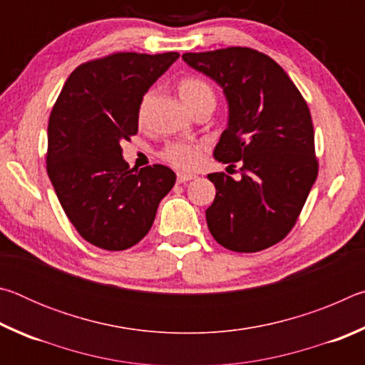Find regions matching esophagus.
<instances>
[{
    "mask_svg": "<svg viewBox=\"0 0 365 365\" xmlns=\"http://www.w3.org/2000/svg\"><path fill=\"white\" fill-rule=\"evenodd\" d=\"M193 178H196V175H193V174H183V172H178V174H177V180H178V183L190 182V180H193Z\"/></svg>",
    "mask_w": 365,
    "mask_h": 365,
    "instance_id": "obj_1",
    "label": "esophagus"
}]
</instances>
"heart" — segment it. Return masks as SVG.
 Segmentation results:
<instances>
[{
	"label": "heart",
	"mask_w": 365,
	"mask_h": 365,
	"mask_svg": "<svg viewBox=\"0 0 365 365\" xmlns=\"http://www.w3.org/2000/svg\"><path fill=\"white\" fill-rule=\"evenodd\" d=\"M178 93H180L182 101L187 104L190 110L195 109L197 104L215 100L211 85L197 77L182 78L180 82H178ZM153 91H148V93H145V96L141 98L138 108L140 122L145 120L148 109H150V104L153 101ZM163 158L178 169L190 170L196 168L197 163H200L201 146L196 143H170L169 146H165V150L163 151Z\"/></svg>",
	"instance_id": "1"
}]
</instances>
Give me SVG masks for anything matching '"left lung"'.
<instances>
[{
  "instance_id": "left-lung-1",
  "label": "left lung",
  "mask_w": 365,
  "mask_h": 365,
  "mask_svg": "<svg viewBox=\"0 0 365 365\" xmlns=\"http://www.w3.org/2000/svg\"><path fill=\"white\" fill-rule=\"evenodd\" d=\"M191 69L224 91L228 120L214 148L219 163L240 164V180L224 172L207 178L215 197L206 209L215 242L237 252L279 243L317 178L314 128L304 98L282 67L251 48L185 53Z\"/></svg>"
}]
</instances>
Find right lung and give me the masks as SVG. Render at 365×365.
Listing matches in <instances>:
<instances>
[{"label":"right lung","mask_w":365,"mask_h":365,"mask_svg":"<svg viewBox=\"0 0 365 365\" xmlns=\"http://www.w3.org/2000/svg\"><path fill=\"white\" fill-rule=\"evenodd\" d=\"M178 56L117 53L78 66L49 115L48 177L72 225L98 248L137 245L174 187L165 165L128 168L120 141L138 132L141 98Z\"/></svg>","instance_id":"right-lung-1"}]
</instances>
